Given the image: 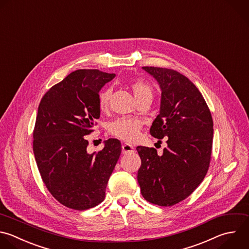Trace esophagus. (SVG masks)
I'll use <instances>...</instances> for the list:
<instances>
[{
    "instance_id": "obj_1",
    "label": "esophagus",
    "mask_w": 249,
    "mask_h": 249,
    "mask_svg": "<svg viewBox=\"0 0 249 249\" xmlns=\"http://www.w3.org/2000/svg\"><path fill=\"white\" fill-rule=\"evenodd\" d=\"M133 151H134V148L131 145H129L127 143L123 144V146H122V153L123 154H130Z\"/></svg>"
}]
</instances>
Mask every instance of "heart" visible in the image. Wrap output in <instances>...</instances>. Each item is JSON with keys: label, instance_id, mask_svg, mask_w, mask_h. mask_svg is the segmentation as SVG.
Wrapping results in <instances>:
<instances>
[{"label": "heart", "instance_id": "b5f03b06", "mask_svg": "<svg viewBox=\"0 0 249 249\" xmlns=\"http://www.w3.org/2000/svg\"><path fill=\"white\" fill-rule=\"evenodd\" d=\"M131 89L136 99L152 94L151 87L142 81H133L130 85ZM112 89H104L98 95V106L101 111H106L109 107ZM141 129V123L138 120L130 118H121L113 122L109 126V131L112 135L126 142H134L138 137Z\"/></svg>", "mask_w": 249, "mask_h": 249}]
</instances>
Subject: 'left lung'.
<instances>
[{
    "instance_id": "1",
    "label": "left lung",
    "mask_w": 249,
    "mask_h": 249,
    "mask_svg": "<svg viewBox=\"0 0 249 249\" xmlns=\"http://www.w3.org/2000/svg\"><path fill=\"white\" fill-rule=\"evenodd\" d=\"M161 90L160 109L150 128L152 136L166 138L162 155L155 148H136L141 166L137 181L143 197L154 204L171 206L188 197L201 183L209 167L213 122L196 87L179 72L142 67Z\"/></svg>"
}]
</instances>
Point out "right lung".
I'll use <instances>...</instances> for the list:
<instances>
[{
  "label": "right lung",
  "mask_w": 249,
  "mask_h": 249,
  "mask_svg": "<svg viewBox=\"0 0 249 249\" xmlns=\"http://www.w3.org/2000/svg\"><path fill=\"white\" fill-rule=\"evenodd\" d=\"M97 69H80L54 85L42 98L33 131V151L42 179L61 204L86 210L105 198L108 180L122 152L110 138L89 154L86 135L100 117L98 95L115 78Z\"/></svg>",
  "instance_id": "right-lung-1"
}]
</instances>
